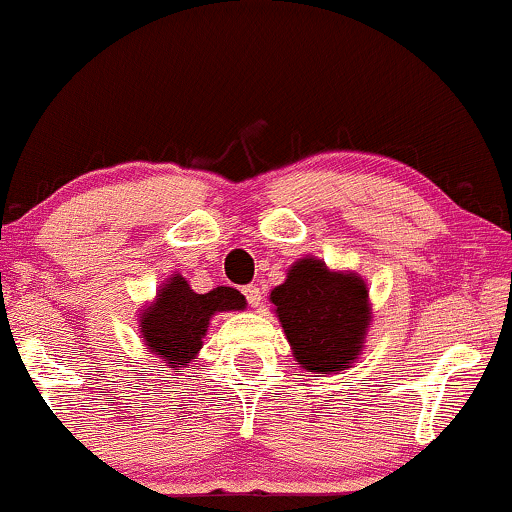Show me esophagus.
<instances>
[{"instance_id": "esophagus-1", "label": "esophagus", "mask_w": 512, "mask_h": 512, "mask_svg": "<svg viewBox=\"0 0 512 512\" xmlns=\"http://www.w3.org/2000/svg\"><path fill=\"white\" fill-rule=\"evenodd\" d=\"M243 295H245V300H248L250 307H260L262 304V290L257 286H245Z\"/></svg>"}]
</instances>
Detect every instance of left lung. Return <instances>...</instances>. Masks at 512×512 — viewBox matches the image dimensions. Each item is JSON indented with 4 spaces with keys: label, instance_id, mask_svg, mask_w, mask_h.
<instances>
[{
    "label": "left lung",
    "instance_id": "left-lung-1",
    "mask_svg": "<svg viewBox=\"0 0 512 512\" xmlns=\"http://www.w3.org/2000/svg\"><path fill=\"white\" fill-rule=\"evenodd\" d=\"M271 302L300 368L333 373L357 359L371 319L359 276L328 271L323 262L304 257L286 283L271 290Z\"/></svg>",
    "mask_w": 512,
    "mask_h": 512
}]
</instances>
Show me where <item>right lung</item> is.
Wrapping results in <instances>:
<instances>
[{"label": "right lung", "instance_id": "obj_1", "mask_svg": "<svg viewBox=\"0 0 512 512\" xmlns=\"http://www.w3.org/2000/svg\"><path fill=\"white\" fill-rule=\"evenodd\" d=\"M243 307L245 297L234 288H215L198 295L184 278L174 274L165 288H160L153 307L141 316V335L148 352L163 357L165 364L177 371L203 347V335L212 314Z\"/></svg>", "mask_w": 512, "mask_h": 512}]
</instances>
